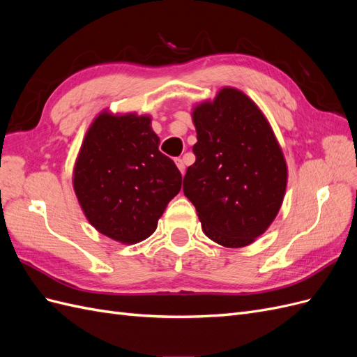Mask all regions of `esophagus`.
<instances>
[{
    "instance_id": "esophagus-1",
    "label": "esophagus",
    "mask_w": 357,
    "mask_h": 357,
    "mask_svg": "<svg viewBox=\"0 0 357 357\" xmlns=\"http://www.w3.org/2000/svg\"><path fill=\"white\" fill-rule=\"evenodd\" d=\"M176 165L178 167L180 172H181V174H183V172H185V169H186V167H185V162H183V159L177 158V159H176Z\"/></svg>"
}]
</instances>
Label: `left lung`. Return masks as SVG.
<instances>
[{
    "instance_id": "obj_1",
    "label": "left lung",
    "mask_w": 357,
    "mask_h": 357,
    "mask_svg": "<svg viewBox=\"0 0 357 357\" xmlns=\"http://www.w3.org/2000/svg\"><path fill=\"white\" fill-rule=\"evenodd\" d=\"M198 142L183 192L204 234L223 247L252 244L282 207L287 165L266 117L245 93L223 88L192 113Z\"/></svg>"
}]
</instances>
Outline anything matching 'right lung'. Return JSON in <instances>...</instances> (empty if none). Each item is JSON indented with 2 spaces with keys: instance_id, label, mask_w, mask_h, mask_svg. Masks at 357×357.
Wrapping results in <instances>:
<instances>
[{
  "instance_id": "right-lung-1",
  "label": "right lung",
  "mask_w": 357,
  "mask_h": 357,
  "mask_svg": "<svg viewBox=\"0 0 357 357\" xmlns=\"http://www.w3.org/2000/svg\"><path fill=\"white\" fill-rule=\"evenodd\" d=\"M150 122V116L102 112L86 132L74 167L73 186L86 219L123 244L149 238L181 189L180 171L159 152Z\"/></svg>"
}]
</instances>
